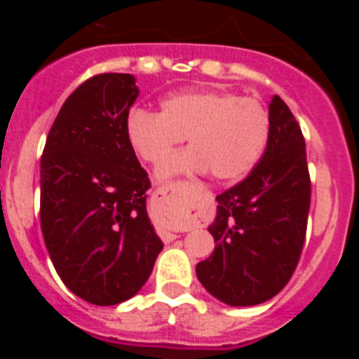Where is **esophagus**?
<instances>
[{
  "label": "esophagus",
  "mask_w": 359,
  "mask_h": 359,
  "mask_svg": "<svg viewBox=\"0 0 359 359\" xmlns=\"http://www.w3.org/2000/svg\"><path fill=\"white\" fill-rule=\"evenodd\" d=\"M190 224H187V226H183V231H189L190 230ZM161 239L165 241H170V239H176V233H170V231H161Z\"/></svg>",
  "instance_id": "1"
}]
</instances>
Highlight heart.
Instances as JSON below:
<instances>
[{
	"instance_id": "obj_1",
	"label": "heart",
	"mask_w": 359,
	"mask_h": 359,
	"mask_svg": "<svg viewBox=\"0 0 359 359\" xmlns=\"http://www.w3.org/2000/svg\"><path fill=\"white\" fill-rule=\"evenodd\" d=\"M126 136L133 151L154 167L167 163L189 138V151L158 170L161 180L210 170L217 182H237L261 160L269 115L257 98L231 91H183L165 98L160 115L133 109Z\"/></svg>"
}]
</instances>
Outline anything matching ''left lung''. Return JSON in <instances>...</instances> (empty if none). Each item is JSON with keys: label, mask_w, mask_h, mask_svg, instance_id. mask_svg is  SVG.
<instances>
[{"label": "left lung", "mask_w": 359, "mask_h": 359, "mask_svg": "<svg viewBox=\"0 0 359 359\" xmlns=\"http://www.w3.org/2000/svg\"><path fill=\"white\" fill-rule=\"evenodd\" d=\"M208 231L215 248L198 262L203 287L228 306H257L290 282L306 241L311 205L306 140L278 95L269 102V138L255 169L217 198Z\"/></svg>", "instance_id": "1"}]
</instances>
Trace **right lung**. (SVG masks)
<instances>
[{
	"label": "right lung",
	"mask_w": 359,
	"mask_h": 359,
	"mask_svg": "<svg viewBox=\"0 0 359 359\" xmlns=\"http://www.w3.org/2000/svg\"><path fill=\"white\" fill-rule=\"evenodd\" d=\"M138 93L129 73L82 82L41 158L44 244L66 287L95 306L135 297L163 250L145 208L151 183L126 136Z\"/></svg>",
	"instance_id": "1"
}]
</instances>
